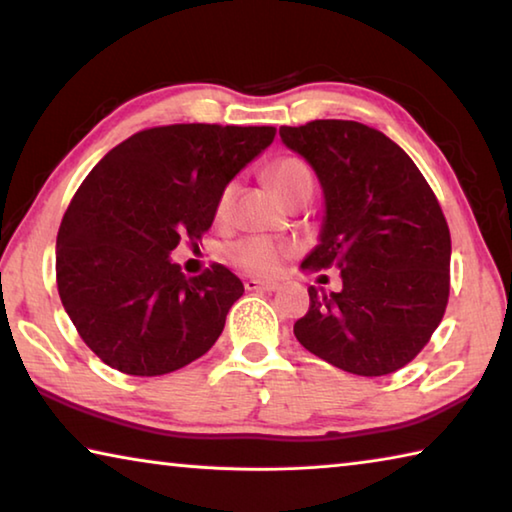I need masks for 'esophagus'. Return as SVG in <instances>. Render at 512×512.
<instances>
[{
	"instance_id": "obj_1",
	"label": "esophagus",
	"mask_w": 512,
	"mask_h": 512,
	"mask_svg": "<svg viewBox=\"0 0 512 512\" xmlns=\"http://www.w3.org/2000/svg\"><path fill=\"white\" fill-rule=\"evenodd\" d=\"M277 287H280V284L271 280H255V277L246 280V291H253V293H271Z\"/></svg>"
}]
</instances>
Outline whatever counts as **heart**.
<instances>
[{"instance_id": "b5f03b06", "label": "heart", "mask_w": 512, "mask_h": 512, "mask_svg": "<svg viewBox=\"0 0 512 512\" xmlns=\"http://www.w3.org/2000/svg\"><path fill=\"white\" fill-rule=\"evenodd\" d=\"M268 180L275 187V192L280 194L284 201H293L300 192L305 189H314V178H311V171L307 164L298 158H282L268 169ZM232 198H235V185H228L219 196V203H216V214L223 216L230 210ZM293 253L291 244H284V241H275L268 237H244L232 241L228 246V257L235 262L239 268H244L246 273L253 275H271L280 271L284 259Z\"/></svg>"}]
</instances>
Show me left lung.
<instances>
[{"label": "left lung", "mask_w": 512, "mask_h": 512, "mask_svg": "<svg viewBox=\"0 0 512 512\" xmlns=\"http://www.w3.org/2000/svg\"><path fill=\"white\" fill-rule=\"evenodd\" d=\"M280 137L309 162L325 196L318 246L300 268H339L343 282L334 293L309 287L293 334L352 375H391L443 320L452 259L445 214L409 155L375 128L316 119L282 126Z\"/></svg>", "instance_id": "left-lung-1"}]
</instances>
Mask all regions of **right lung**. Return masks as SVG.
Wrapping results in <instances>:
<instances>
[{
  "label": "right lung",
  "mask_w": 512,
  "mask_h": 512,
  "mask_svg": "<svg viewBox=\"0 0 512 512\" xmlns=\"http://www.w3.org/2000/svg\"><path fill=\"white\" fill-rule=\"evenodd\" d=\"M275 137L273 126L173 124L99 160L56 239V282L85 345L110 368L167 375L212 348L244 284L221 264L187 277L169 257L201 239L219 196Z\"/></svg>",
  "instance_id": "right-lung-1"
}]
</instances>
